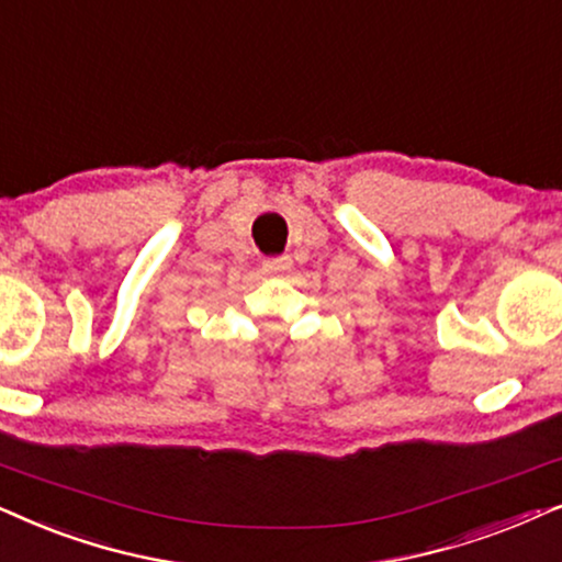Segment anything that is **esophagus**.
Returning a JSON list of instances; mask_svg holds the SVG:
<instances>
[{
	"label": "esophagus",
	"mask_w": 562,
	"mask_h": 562,
	"mask_svg": "<svg viewBox=\"0 0 562 562\" xmlns=\"http://www.w3.org/2000/svg\"><path fill=\"white\" fill-rule=\"evenodd\" d=\"M289 266H291L289 258H268V260H263V271H266V273L286 271Z\"/></svg>",
	"instance_id": "obj_1"
}]
</instances>
